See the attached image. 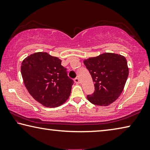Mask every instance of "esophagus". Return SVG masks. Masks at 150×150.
I'll list each match as a JSON object with an SVG mask.
<instances>
[{"instance_id":"obj_1","label":"esophagus","mask_w":150,"mask_h":150,"mask_svg":"<svg viewBox=\"0 0 150 150\" xmlns=\"http://www.w3.org/2000/svg\"><path fill=\"white\" fill-rule=\"evenodd\" d=\"M74 81H75V83H77V84L79 83V82H80L79 79L78 77H76V78H75V79H74Z\"/></svg>"}]
</instances>
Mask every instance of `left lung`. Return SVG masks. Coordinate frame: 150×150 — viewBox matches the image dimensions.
Returning a JSON list of instances; mask_svg holds the SVG:
<instances>
[{
	"instance_id": "1",
	"label": "left lung",
	"mask_w": 150,
	"mask_h": 150,
	"mask_svg": "<svg viewBox=\"0 0 150 150\" xmlns=\"http://www.w3.org/2000/svg\"><path fill=\"white\" fill-rule=\"evenodd\" d=\"M94 82L95 90L87 96L91 103L108 106L123 90L129 75L127 60L117 54L104 53L83 61Z\"/></svg>"
}]
</instances>
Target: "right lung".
I'll use <instances>...</instances> for the list:
<instances>
[{"instance_id": "right-lung-1", "label": "right lung", "mask_w": 150, "mask_h": 150, "mask_svg": "<svg viewBox=\"0 0 150 150\" xmlns=\"http://www.w3.org/2000/svg\"><path fill=\"white\" fill-rule=\"evenodd\" d=\"M21 75L30 95L46 107H57L69 97L73 79L59 58L46 52H36L21 63Z\"/></svg>"}]
</instances>
